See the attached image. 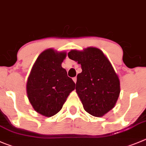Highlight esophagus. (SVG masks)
<instances>
[{"instance_id": "obj_1", "label": "esophagus", "mask_w": 146, "mask_h": 146, "mask_svg": "<svg viewBox=\"0 0 146 146\" xmlns=\"http://www.w3.org/2000/svg\"><path fill=\"white\" fill-rule=\"evenodd\" d=\"M73 81L74 82V83L77 82V77H74V78H73Z\"/></svg>"}]
</instances>
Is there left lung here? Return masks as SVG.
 I'll list each match as a JSON object with an SVG mask.
<instances>
[{
	"label": "left lung",
	"mask_w": 146,
	"mask_h": 146,
	"mask_svg": "<svg viewBox=\"0 0 146 146\" xmlns=\"http://www.w3.org/2000/svg\"><path fill=\"white\" fill-rule=\"evenodd\" d=\"M70 59L81 64L76 92L84 110L95 117H102L115 107L120 92V80L110 62L100 49L88 47L72 49Z\"/></svg>",
	"instance_id": "1"
}]
</instances>
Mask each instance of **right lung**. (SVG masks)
<instances>
[{
    "instance_id": "right-lung-1",
    "label": "right lung",
    "mask_w": 146,
    "mask_h": 146,
    "mask_svg": "<svg viewBox=\"0 0 146 146\" xmlns=\"http://www.w3.org/2000/svg\"><path fill=\"white\" fill-rule=\"evenodd\" d=\"M66 51L53 48L40 54L31 70L26 83V93L30 103L38 113L51 117L59 112L75 83L67 76L62 63Z\"/></svg>"
}]
</instances>
